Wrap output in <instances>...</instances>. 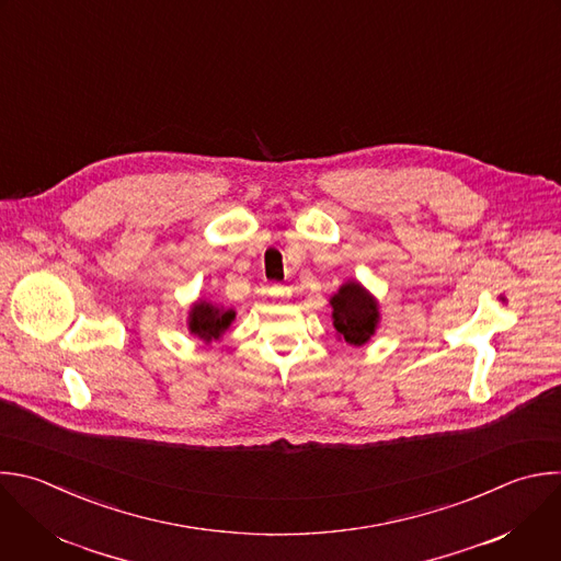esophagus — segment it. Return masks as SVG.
Returning a JSON list of instances; mask_svg holds the SVG:
<instances>
[{
	"mask_svg": "<svg viewBox=\"0 0 561 561\" xmlns=\"http://www.w3.org/2000/svg\"><path fill=\"white\" fill-rule=\"evenodd\" d=\"M268 295H271V297H275V299H284V297H288L290 293H288V288H286V286L275 284V286H271V288H268Z\"/></svg>",
	"mask_w": 561,
	"mask_h": 561,
	"instance_id": "esophagus-1",
	"label": "esophagus"
}]
</instances>
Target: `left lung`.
<instances>
[{"mask_svg":"<svg viewBox=\"0 0 561 561\" xmlns=\"http://www.w3.org/2000/svg\"><path fill=\"white\" fill-rule=\"evenodd\" d=\"M332 325L336 336L350 345H365L381 323L379 299L358 279H347L330 297Z\"/></svg>","mask_w":561,"mask_h":561,"instance_id":"obj_1","label":"left lung"}]
</instances>
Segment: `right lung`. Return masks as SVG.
Segmentation results:
<instances>
[{
  "instance_id": "1",
  "label": "right lung",
  "mask_w": 561,
  "mask_h": 561,
  "mask_svg": "<svg viewBox=\"0 0 561 561\" xmlns=\"http://www.w3.org/2000/svg\"><path fill=\"white\" fill-rule=\"evenodd\" d=\"M233 321H236L233 308H225L207 297H198L190 308V317H186L190 332L207 345L214 341H220Z\"/></svg>"
}]
</instances>
